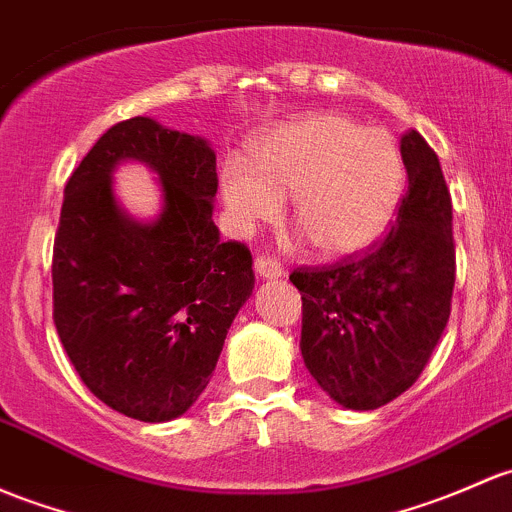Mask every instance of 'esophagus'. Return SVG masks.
I'll list each match as a JSON object with an SVG mask.
<instances>
[{"label": "esophagus", "mask_w": 512, "mask_h": 512, "mask_svg": "<svg viewBox=\"0 0 512 512\" xmlns=\"http://www.w3.org/2000/svg\"><path fill=\"white\" fill-rule=\"evenodd\" d=\"M255 272L260 274V277H265V279H277V277H282V274H284V267L279 265L274 257L260 255L255 260Z\"/></svg>", "instance_id": "esophagus-1"}]
</instances>
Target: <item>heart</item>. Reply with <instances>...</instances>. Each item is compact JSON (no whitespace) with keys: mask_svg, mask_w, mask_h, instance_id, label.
Here are the masks:
<instances>
[{"mask_svg":"<svg viewBox=\"0 0 512 512\" xmlns=\"http://www.w3.org/2000/svg\"><path fill=\"white\" fill-rule=\"evenodd\" d=\"M220 191L240 230L279 213L292 215L326 255L360 250L383 233L402 193V159L392 134L341 115L287 122L252 142V164L228 157Z\"/></svg>","mask_w":512,"mask_h":512,"instance_id":"b5f03b06","label":"heart"}]
</instances>
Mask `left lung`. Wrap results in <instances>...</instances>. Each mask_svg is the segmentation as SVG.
Segmentation results:
<instances>
[{"instance_id":"8db88e82","label":"left lung","mask_w":512,"mask_h":512,"mask_svg":"<svg viewBox=\"0 0 512 512\" xmlns=\"http://www.w3.org/2000/svg\"><path fill=\"white\" fill-rule=\"evenodd\" d=\"M407 191L390 230L365 250L289 274L301 292V355L348 410H378L410 390L451 314L456 247L451 193L417 129L400 139Z\"/></svg>"}]
</instances>
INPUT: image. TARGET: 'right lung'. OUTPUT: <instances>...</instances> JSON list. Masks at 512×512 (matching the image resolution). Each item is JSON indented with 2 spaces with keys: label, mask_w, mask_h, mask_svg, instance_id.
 <instances>
[{
  "label": "right lung",
  "mask_w": 512,
  "mask_h": 512,
  "mask_svg": "<svg viewBox=\"0 0 512 512\" xmlns=\"http://www.w3.org/2000/svg\"><path fill=\"white\" fill-rule=\"evenodd\" d=\"M122 158L160 174L165 211L152 226L116 208L109 174ZM215 193L213 149L149 117L107 129L66 184L53 324L85 387L139 422H169L198 400L255 287L245 242H220Z\"/></svg>",
  "instance_id": "obj_1"
}]
</instances>
